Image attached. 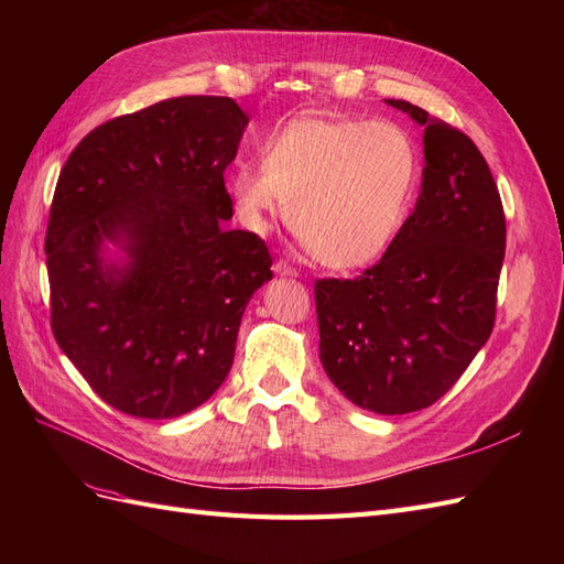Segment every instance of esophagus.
I'll use <instances>...</instances> for the list:
<instances>
[{
  "label": "esophagus",
  "instance_id": "obj_1",
  "mask_svg": "<svg viewBox=\"0 0 564 564\" xmlns=\"http://www.w3.org/2000/svg\"><path fill=\"white\" fill-rule=\"evenodd\" d=\"M272 270H275V275H282V278H296L299 272H296V268L289 263V261H284V259H280V261H275V265H272Z\"/></svg>",
  "mask_w": 564,
  "mask_h": 564
}]
</instances>
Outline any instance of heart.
Returning <instances> with one entry per match:
<instances>
[{"label": "heart", "instance_id": "obj_1", "mask_svg": "<svg viewBox=\"0 0 564 564\" xmlns=\"http://www.w3.org/2000/svg\"><path fill=\"white\" fill-rule=\"evenodd\" d=\"M419 172V148L398 122L308 115L272 135L263 164L235 169L230 195L251 230L289 216L317 263L350 270L377 261L395 240Z\"/></svg>", "mask_w": 564, "mask_h": 564}]
</instances>
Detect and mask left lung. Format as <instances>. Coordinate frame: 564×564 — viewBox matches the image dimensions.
Here are the masks:
<instances>
[{
	"label": "left lung",
	"instance_id": "8db88e82",
	"mask_svg": "<svg viewBox=\"0 0 564 564\" xmlns=\"http://www.w3.org/2000/svg\"><path fill=\"white\" fill-rule=\"evenodd\" d=\"M423 131L416 207L383 259L355 280L315 282L319 360L357 406L409 414L435 404L494 329L506 216L482 152L406 100Z\"/></svg>",
	"mask_w": 564,
	"mask_h": 564
}]
</instances>
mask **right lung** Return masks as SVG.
I'll list each match as a JSON object with an SVG mask.
<instances>
[{
    "label": "right lung",
    "instance_id": "1",
    "mask_svg": "<svg viewBox=\"0 0 564 564\" xmlns=\"http://www.w3.org/2000/svg\"><path fill=\"white\" fill-rule=\"evenodd\" d=\"M247 124L232 98H169L96 127L61 169L44 242L51 332L129 416L207 402L251 294L272 278L261 237L224 228V174ZM104 241L123 242L124 269L105 265Z\"/></svg>",
    "mask_w": 564,
    "mask_h": 564
}]
</instances>
